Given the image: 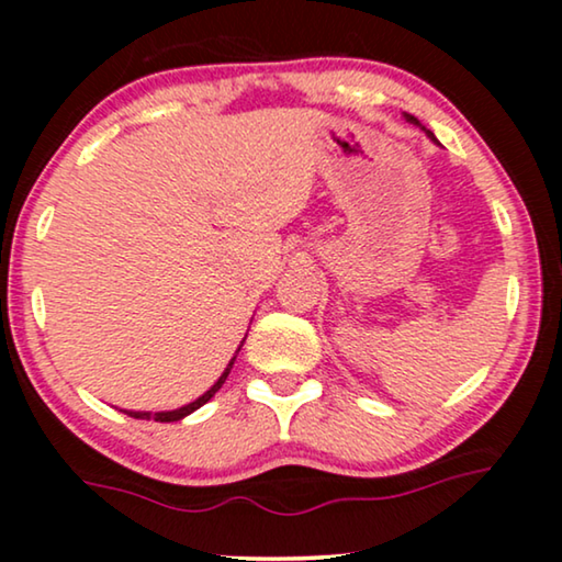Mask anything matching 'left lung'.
<instances>
[{
	"label": "left lung",
	"mask_w": 562,
	"mask_h": 562,
	"mask_svg": "<svg viewBox=\"0 0 562 562\" xmlns=\"http://www.w3.org/2000/svg\"><path fill=\"white\" fill-rule=\"evenodd\" d=\"M404 117H406V122H412V125H419V120H417V117H414V114H406V112H404ZM425 133H427V137H429V140H432V143H437V137H435L432 133H429V130H425Z\"/></svg>",
	"instance_id": "obj_1"
}]
</instances>
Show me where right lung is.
Listing matches in <instances>:
<instances>
[{"mask_svg":"<svg viewBox=\"0 0 562 562\" xmlns=\"http://www.w3.org/2000/svg\"><path fill=\"white\" fill-rule=\"evenodd\" d=\"M250 322H252V319H250ZM245 337H248V335H245ZM243 342H245V340H243ZM243 342H240V348H243ZM240 348H237L235 352H240ZM235 358H237V356H233V360H229V363H227V368H225V371H222V375H220V379H217V381H214V383H212V386H210V389H206L202 396H199V398H194V402H189V404H183V406H179V409H171V412H135V409H120V412H125V414H127V417H135V419H156V422H179V419H183V417H189V414H191V412H196V409H199V406H204V404H206V402H210V398H212L214 394H217V391L222 389V383H225V381H227V375H229V368H233V363H235Z\"/></svg>","mask_w":562,"mask_h":562,"instance_id":"1","label":"right lung"}]
</instances>
